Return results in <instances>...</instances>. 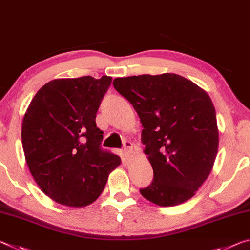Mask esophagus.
I'll list each match as a JSON object with an SVG mask.
<instances>
[{"instance_id":"esophagus-1","label":"esophagus","mask_w":250,"mask_h":250,"mask_svg":"<svg viewBox=\"0 0 250 250\" xmlns=\"http://www.w3.org/2000/svg\"><path fill=\"white\" fill-rule=\"evenodd\" d=\"M132 149H133V143L129 142V141H125L124 142V155H125V158H128L129 157Z\"/></svg>"}]
</instances>
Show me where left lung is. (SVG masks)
<instances>
[{
  "instance_id": "obj_1",
  "label": "left lung",
  "mask_w": 250,
  "mask_h": 250,
  "mask_svg": "<svg viewBox=\"0 0 250 250\" xmlns=\"http://www.w3.org/2000/svg\"><path fill=\"white\" fill-rule=\"evenodd\" d=\"M140 116L144 153L154 170L140 189L158 206L179 205L193 197L214 166L218 150L215 107L208 94L181 75L117 77L113 82Z\"/></svg>"
}]
</instances>
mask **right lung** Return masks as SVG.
<instances>
[{
    "mask_svg": "<svg viewBox=\"0 0 250 250\" xmlns=\"http://www.w3.org/2000/svg\"><path fill=\"white\" fill-rule=\"evenodd\" d=\"M112 77L59 79L33 97L22 124L26 164L35 182L54 202L89 205L102 194L108 175L121 164L101 147L96 113Z\"/></svg>",
    "mask_w": 250,
    "mask_h": 250,
    "instance_id": "add662e5",
    "label": "right lung"
}]
</instances>
